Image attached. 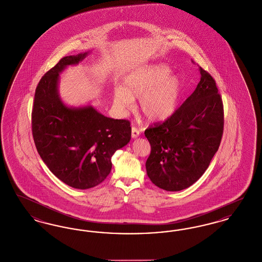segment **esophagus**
Here are the masks:
<instances>
[{
  "label": "esophagus",
  "mask_w": 262,
  "mask_h": 262,
  "mask_svg": "<svg viewBox=\"0 0 262 262\" xmlns=\"http://www.w3.org/2000/svg\"><path fill=\"white\" fill-rule=\"evenodd\" d=\"M139 134H140V132L137 127H136V126L132 127V137H133V138H137L139 136Z\"/></svg>",
  "instance_id": "34e87169"
}]
</instances>
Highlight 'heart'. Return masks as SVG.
Listing matches in <instances>:
<instances>
[{"label":"heart","mask_w":262,"mask_h":262,"mask_svg":"<svg viewBox=\"0 0 262 262\" xmlns=\"http://www.w3.org/2000/svg\"><path fill=\"white\" fill-rule=\"evenodd\" d=\"M171 75L165 64H153L137 69L127 75L124 88L114 92L117 108L125 112L133 108L134 99L139 98V109L150 121H162L171 117L183 95V81Z\"/></svg>","instance_id":"heart-1"}]
</instances>
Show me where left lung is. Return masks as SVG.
Masks as SVG:
<instances>
[{
	"label": "left lung",
	"mask_w": 262,
	"mask_h": 262,
	"mask_svg": "<svg viewBox=\"0 0 262 262\" xmlns=\"http://www.w3.org/2000/svg\"><path fill=\"white\" fill-rule=\"evenodd\" d=\"M200 71V81L192 94L171 117L144 132L151 146L147 176L168 191L185 189L200 179L223 136L222 97L211 75L201 67Z\"/></svg>",
	"instance_id": "1"
}]
</instances>
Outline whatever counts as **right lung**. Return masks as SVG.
<instances>
[{"label":"right lung","mask_w":262,"mask_h":262,"mask_svg":"<svg viewBox=\"0 0 262 262\" xmlns=\"http://www.w3.org/2000/svg\"><path fill=\"white\" fill-rule=\"evenodd\" d=\"M88 53L67 56L43 75L35 90L31 113L38 153L51 172L70 187H96L110 174L114 153L128 143L127 120H115L92 106L69 108L58 94L59 74Z\"/></svg>","instance_id":"add662e5"}]
</instances>
